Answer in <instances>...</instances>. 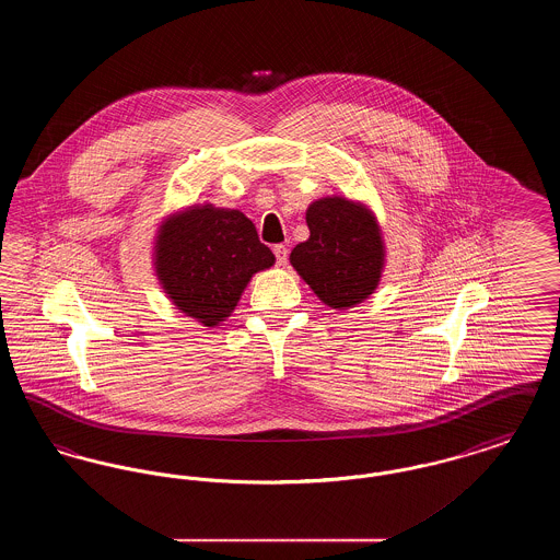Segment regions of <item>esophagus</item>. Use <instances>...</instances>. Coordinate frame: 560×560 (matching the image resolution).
<instances>
[{"label":"esophagus","instance_id":"1","mask_svg":"<svg viewBox=\"0 0 560 560\" xmlns=\"http://www.w3.org/2000/svg\"><path fill=\"white\" fill-rule=\"evenodd\" d=\"M272 252H275L277 265H279V267H283V265L288 262V254H290V252H288V247H285V245H275V247H272Z\"/></svg>","mask_w":560,"mask_h":560}]
</instances>
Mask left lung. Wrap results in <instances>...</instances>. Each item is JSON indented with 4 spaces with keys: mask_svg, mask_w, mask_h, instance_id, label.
<instances>
[{
    "mask_svg": "<svg viewBox=\"0 0 560 560\" xmlns=\"http://www.w3.org/2000/svg\"><path fill=\"white\" fill-rule=\"evenodd\" d=\"M311 237L290 254L295 272L323 304L347 311L368 300L384 270V240L372 210L331 195L308 206Z\"/></svg>",
    "mask_w": 560,
    "mask_h": 560,
    "instance_id": "8db88e82",
    "label": "left lung"
}]
</instances>
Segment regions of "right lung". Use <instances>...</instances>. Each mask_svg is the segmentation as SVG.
Masks as SVG:
<instances>
[{
  "mask_svg": "<svg viewBox=\"0 0 560 560\" xmlns=\"http://www.w3.org/2000/svg\"><path fill=\"white\" fill-rule=\"evenodd\" d=\"M275 265L240 210L212 203L170 213L158 229L153 267L172 304L206 327L235 311L249 279Z\"/></svg>",
  "mask_w": 560,
  "mask_h": 560,
  "instance_id": "add662e5",
  "label": "right lung"
}]
</instances>
